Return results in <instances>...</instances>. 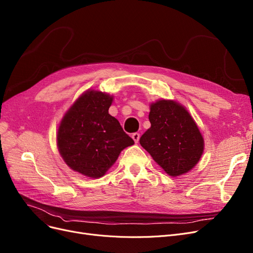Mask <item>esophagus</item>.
<instances>
[{
  "instance_id": "34e87169",
  "label": "esophagus",
  "mask_w": 253,
  "mask_h": 253,
  "mask_svg": "<svg viewBox=\"0 0 253 253\" xmlns=\"http://www.w3.org/2000/svg\"><path fill=\"white\" fill-rule=\"evenodd\" d=\"M139 133H137V132H135V133H133L132 134V138H133V140L135 141V144H137L138 142V140H139Z\"/></svg>"
}]
</instances>
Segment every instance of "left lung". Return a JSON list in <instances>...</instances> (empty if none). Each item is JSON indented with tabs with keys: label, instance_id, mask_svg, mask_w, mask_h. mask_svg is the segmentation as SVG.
Segmentation results:
<instances>
[{
	"label": "left lung",
	"instance_id": "1",
	"mask_svg": "<svg viewBox=\"0 0 253 253\" xmlns=\"http://www.w3.org/2000/svg\"><path fill=\"white\" fill-rule=\"evenodd\" d=\"M149 120L141 147L171 177L189 171L204 152L203 136L189 113L177 102L159 100L151 104Z\"/></svg>",
	"mask_w": 253,
	"mask_h": 253
}]
</instances>
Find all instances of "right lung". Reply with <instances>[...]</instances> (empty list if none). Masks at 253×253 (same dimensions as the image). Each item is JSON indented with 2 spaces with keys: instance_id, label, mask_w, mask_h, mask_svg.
Listing matches in <instances>:
<instances>
[{
  "instance_id": "1",
  "label": "right lung",
  "mask_w": 253,
  "mask_h": 253,
  "mask_svg": "<svg viewBox=\"0 0 253 253\" xmlns=\"http://www.w3.org/2000/svg\"><path fill=\"white\" fill-rule=\"evenodd\" d=\"M113 97L87 91L70 107L58 130V147L67 166L90 178H100L132 146L119 121L108 114Z\"/></svg>"
}]
</instances>
